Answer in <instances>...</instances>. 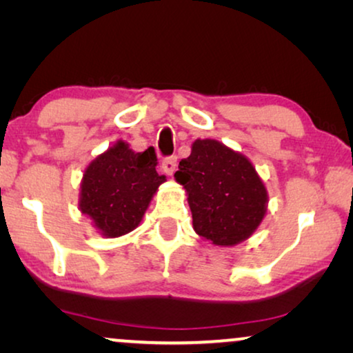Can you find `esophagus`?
<instances>
[{"label":"esophagus","instance_id":"esophagus-1","mask_svg":"<svg viewBox=\"0 0 353 353\" xmlns=\"http://www.w3.org/2000/svg\"><path fill=\"white\" fill-rule=\"evenodd\" d=\"M162 168H163V172L167 173V175H173V172H175V168H176V157L172 156V157L163 159Z\"/></svg>","mask_w":353,"mask_h":353}]
</instances>
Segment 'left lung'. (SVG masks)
Returning <instances> with one entry per match:
<instances>
[{
  "instance_id": "1",
  "label": "left lung",
  "mask_w": 353,
  "mask_h": 353,
  "mask_svg": "<svg viewBox=\"0 0 353 353\" xmlns=\"http://www.w3.org/2000/svg\"><path fill=\"white\" fill-rule=\"evenodd\" d=\"M175 180L186 191L192 228L220 248L250 238L267 214L268 191L252 162L216 139H196Z\"/></svg>"
}]
</instances>
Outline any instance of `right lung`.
Returning a JSON list of instances; mask_svg holds the SVG:
<instances>
[{
	"label": "right lung",
	"mask_w": 353,
	"mask_h": 353,
	"mask_svg": "<svg viewBox=\"0 0 353 353\" xmlns=\"http://www.w3.org/2000/svg\"><path fill=\"white\" fill-rule=\"evenodd\" d=\"M154 148L137 152L123 139L93 159L80 183L79 209L104 238H119L141 223L159 186Z\"/></svg>",
	"instance_id": "obj_1"
}]
</instances>
